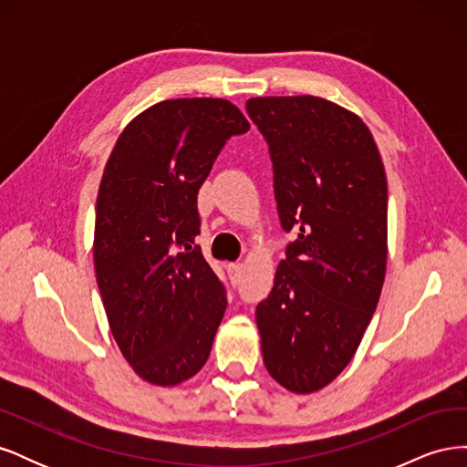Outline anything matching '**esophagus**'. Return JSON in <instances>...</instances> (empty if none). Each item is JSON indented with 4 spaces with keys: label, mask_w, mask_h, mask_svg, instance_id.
<instances>
[{
    "label": "esophagus",
    "mask_w": 467,
    "mask_h": 467,
    "mask_svg": "<svg viewBox=\"0 0 467 467\" xmlns=\"http://www.w3.org/2000/svg\"><path fill=\"white\" fill-rule=\"evenodd\" d=\"M225 268H228L230 280L235 285V282L239 280V275H242V265H239V263H228V266H225Z\"/></svg>",
    "instance_id": "34e87169"
}]
</instances>
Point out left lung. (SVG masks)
Returning <instances> with one entry per match:
<instances>
[{"label":"left lung","mask_w":467,"mask_h":467,"mask_svg":"<svg viewBox=\"0 0 467 467\" xmlns=\"http://www.w3.org/2000/svg\"><path fill=\"white\" fill-rule=\"evenodd\" d=\"M273 161L280 225L294 232L257 306L268 374L296 393L325 388L355 357L388 259V182L357 115L321 97L249 99Z\"/></svg>","instance_id":"left-lung-1"}]
</instances>
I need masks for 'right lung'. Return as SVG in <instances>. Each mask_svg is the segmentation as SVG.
I'll return each mask as SVG.
<instances>
[{"label":"right lung","instance_id":"obj_1","mask_svg":"<svg viewBox=\"0 0 467 467\" xmlns=\"http://www.w3.org/2000/svg\"><path fill=\"white\" fill-rule=\"evenodd\" d=\"M249 122L225 99H173L126 126L97 196L93 261L112 337L140 378L175 386L199 372L225 286L201 247L196 194Z\"/></svg>","mask_w":467,"mask_h":467}]
</instances>
